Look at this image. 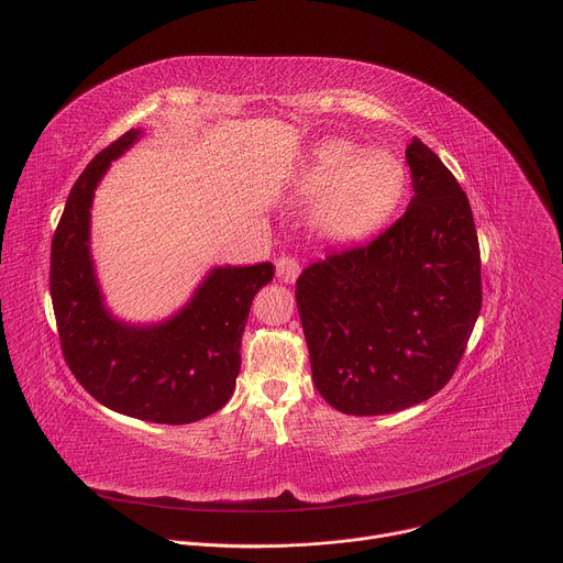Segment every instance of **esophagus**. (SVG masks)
Returning <instances> with one entry per match:
<instances>
[{
	"mask_svg": "<svg viewBox=\"0 0 563 563\" xmlns=\"http://www.w3.org/2000/svg\"><path fill=\"white\" fill-rule=\"evenodd\" d=\"M298 274H300V265H298L296 258H291V256H280V258L276 261V276H278V280H283V283H294V280L298 278Z\"/></svg>",
	"mask_w": 563,
	"mask_h": 563,
	"instance_id": "34e87169",
	"label": "esophagus"
}]
</instances>
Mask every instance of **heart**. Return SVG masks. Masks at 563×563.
Returning <instances> with one entry per match:
<instances>
[{"instance_id":"b5f03b06","label":"heart","mask_w":563,"mask_h":563,"mask_svg":"<svg viewBox=\"0 0 563 563\" xmlns=\"http://www.w3.org/2000/svg\"><path fill=\"white\" fill-rule=\"evenodd\" d=\"M408 176L396 155L347 140L318 142L296 178L313 200L311 224L334 243H354L380 231L406 196Z\"/></svg>"}]
</instances>
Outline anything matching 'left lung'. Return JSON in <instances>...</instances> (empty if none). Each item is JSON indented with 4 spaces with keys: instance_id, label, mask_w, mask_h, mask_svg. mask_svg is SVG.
<instances>
[{
    "instance_id": "8db88e82",
    "label": "left lung",
    "mask_w": 563,
    "mask_h": 563,
    "mask_svg": "<svg viewBox=\"0 0 563 563\" xmlns=\"http://www.w3.org/2000/svg\"><path fill=\"white\" fill-rule=\"evenodd\" d=\"M406 159L415 187L406 213L296 280L313 385L343 415H391L434 396L456 372L481 311L467 196L419 137Z\"/></svg>"
}]
</instances>
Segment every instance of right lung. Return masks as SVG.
Returning <instances> with one entry per match:
<instances>
[{"label":"right lung","mask_w":563,"mask_h":563,"mask_svg":"<svg viewBox=\"0 0 563 563\" xmlns=\"http://www.w3.org/2000/svg\"><path fill=\"white\" fill-rule=\"evenodd\" d=\"M131 129L102 148L68 194L51 245V298L62 356L102 406L151 423L185 426L218 412L240 372V345L254 296L274 265L218 267L194 300L155 328H129L102 307L89 256L93 191L137 140Z\"/></svg>","instance_id":"1"}]
</instances>
